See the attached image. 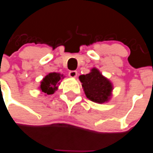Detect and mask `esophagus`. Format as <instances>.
<instances>
[{
    "label": "esophagus",
    "mask_w": 153,
    "mask_h": 153,
    "mask_svg": "<svg viewBox=\"0 0 153 153\" xmlns=\"http://www.w3.org/2000/svg\"><path fill=\"white\" fill-rule=\"evenodd\" d=\"M77 74H78V73H77L76 71H70L68 73V75L71 78H75L77 76Z\"/></svg>",
    "instance_id": "34e87169"
}]
</instances>
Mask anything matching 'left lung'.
Wrapping results in <instances>:
<instances>
[{"label": "left lung", "instance_id": "8db88e82", "mask_svg": "<svg viewBox=\"0 0 153 153\" xmlns=\"http://www.w3.org/2000/svg\"><path fill=\"white\" fill-rule=\"evenodd\" d=\"M85 96L91 101L102 103L108 100L113 89L112 84L103 77L96 68H92L91 72L79 76Z\"/></svg>", "mask_w": 153, "mask_h": 153}]
</instances>
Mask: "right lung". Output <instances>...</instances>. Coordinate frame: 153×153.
I'll return each mask as SVG.
<instances>
[{"mask_svg":"<svg viewBox=\"0 0 153 153\" xmlns=\"http://www.w3.org/2000/svg\"><path fill=\"white\" fill-rule=\"evenodd\" d=\"M61 77H62V75L61 76V74L56 72L50 73L47 74L41 82V91L47 95L54 93L55 90H57V85L60 83L59 81L61 80Z\"/></svg>","mask_w":153,"mask_h":153,"instance_id":"right-lung-1","label":"right lung"}]
</instances>
